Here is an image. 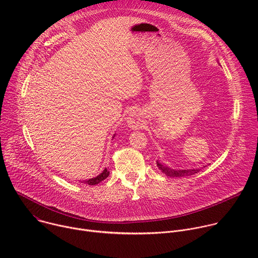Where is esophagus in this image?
<instances>
[{"instance_id": "34e87169", "label": "esophagus", "mask_w": 258, "mask_h": 258, "mask_svg": "<svg viewBox=\"0 0 258 258\" xmlns=\"http://www.w3.org/2000/svg\"><path fill=\"white\" fill-rule=\"evenodd\" d=\"M142 114L138 111H134L127 117V124L133 130H138L142 125Z\"/></svg>"}]
</instances>
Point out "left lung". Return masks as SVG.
I'll use <instances>...</instances> for the list:
<instances>
[{
  "instance_id": "left-lung-1",
  "label": "left lung",
  "mask_w": 258,
  "mask_h": 258,
  "mask_svg": "<svg viewBox=\"0 0 258 258\" xmlns=\"http://www.w3.org/2000/svg\"><path fill=\"white\" fill-rule=\"evenodd\" d=\"M157 166L158 168L163 172L165 173L167 176H171V177H181V176H188V175H192V174H195L197 172L200 171V168H196V169H172V168H169L167 166H165L164 164L160 163L159 161H157Z\"/></svg>"
}]
</instances>
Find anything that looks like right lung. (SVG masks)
<instances>
[{
    "label": "right lung",
    "mask_w": 258,
    "mask_h": 258,
    "mask_svg": "<svg viewBox=\"0 0 258 258\" xmlns=\"http://www.w3.org/2000/svg\"><path fill=\"white\" fill-rule=\"evenodd\" d=\"M108 175H109V170H107V168H105V169H104L99 175H97L96 177H93V178L84 180L83 182H84V183H87V185H90V186H94V185H97V183L101 182L102 180H104Z\"/></svg>",
    "instance_id": "1"
}]
</instances>
